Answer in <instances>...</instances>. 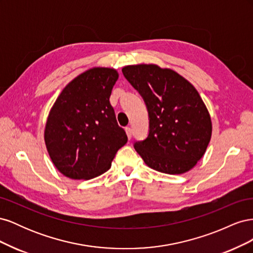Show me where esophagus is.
<instances>
[{
    "label": "esophagus",
    "instance_id": "obj_1",
    "mask_svg": "<svg viewBox=\"0 0 253 253\" xmlns=\"http://www.w3.org/2000/svg\"><path fill=\"white\" fill-rule=\"evenodd\" d=\"M126 135H127V138L131 139V138H132V128L129 127V126H126Z\"/></svg>",
    "mask_w": 253,
    "mask_h": 253
}]
</instances>
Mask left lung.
<instances>
[{
	"instance_id": "obj_1",
	"label": "left lung",
	"mask_w": 253,
	"mask_h": 253,
	"mask_svg": "<svg viewBox=\"0 0 253 253\" xmlns=\"http://www.w3.org/2000/svg\"><path fill=\"white\" fill-rule=\"evenodd\" d=\"M126 80L147 104L150 131L134 148L151 169L182 174L196 166L212 135L210 114L196 88L171 68L126 65Z\"/></svg>"
}]
</instances>
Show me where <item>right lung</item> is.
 Returning a JSON list of instances; mask_svg holds the SVG:
<instances>
[{
  "mask_svg": "<svg viewBox=\"0 0 253 253\" xmlns=\"http://www.w3.org/2000/svg\"><path fill=\"white\" fill-rule=\"evenodd\" d=\"M119 74L93 67L73 79L49 111L44 141L57 170L72 179H91L108 171L127 141L110 96Z\"/></svg>",
  "mask_w": 253,
  "mask_h": 253,
  "instance_id": "1",
  "label": "right lung"
}]
</instances>
